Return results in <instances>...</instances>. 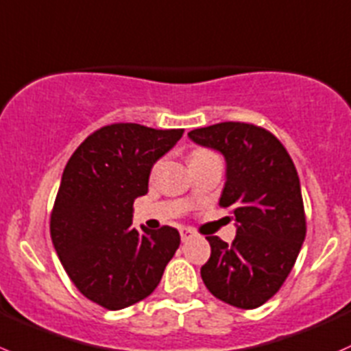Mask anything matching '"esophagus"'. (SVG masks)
<instances>
[{
  "mask_svg": "<svg viewBox=\"0 0 351 351\" xmlns=\"http://www.w3.org/2000/svg\"><path fill=\"white\" fill-rule=\"evenodd\" d=\"M193 237H194V232L191 230V228H182V230H180V239H182V242L189 241V239Z\"/></svg>",
  "mask_w": 351,
  "mask_h": 351,
  "instance_id": "obj_1",
  "label": "esophagus"
}]
</instances>
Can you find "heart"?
<instances>
[{
  "mask_svg": "<svg viewBox=\"0 0 351 351\" xmlns=\"http://www.w3.org/2000/svg\"><path fill=\"white\" fill-rule=\"evenodd\" d=\"M204 154H210V152H206V150H196V152H194V154H193V157H191V158H194V157H199V155H204Z\"/></svg>",
  "mask_w": 351,
  "mask_h": 351,
  "instance_id": "1",
  "label": "heart"
}]
</instances>
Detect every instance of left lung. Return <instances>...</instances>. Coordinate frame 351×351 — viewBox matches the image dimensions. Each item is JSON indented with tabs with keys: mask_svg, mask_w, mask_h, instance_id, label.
I'll return each instance as SVG.
<instances>
[{
	"mask_svg": "<svg viewBox=\"0 0 351 351\" xmlns=\"http://www.w3.org/2000/svg\"><path fill=\"white\" fill-rule=\"evenodd\" d=\"M227 162L221 208H232L237 235L230 245L210 235V259L201 278L217 298L239 308L268 302L292 271L305 239L300 180L289 152L268 130L218 123L189 133Z\"/></svg>",
	"mask_w": 351,
	"mask_h": 351,
	"instance_id": "1",
	"label": "left lung"
}]
</instances>
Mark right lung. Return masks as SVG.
Instances as JSON below:
<instances>
[{
    "instance_id": "1",
    "label": "right lung",
    "mask_w": 351,
    "mask_h": 351,
    "mask_svg": "<svg viewBox=\"0 0 351 351\" xmlns=\"http://www.w3.org/2000/svg\"><path fill=\"white\" fill-rule=\"evenodd\" d=\"M184 130L116 123L93 131L62 172L51 211V239L80 293L109 311L130 307L157 289L180 244L174 227L138 232L133 203L148 193L155 162Z\"/></svg>"
}]
</instances>
